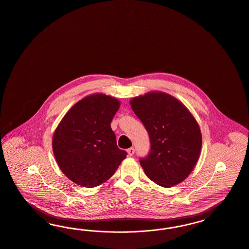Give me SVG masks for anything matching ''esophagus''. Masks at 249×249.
<instances>
[{
	"label": "esophagus",
	"instance_id": "1",
	"mask_svg": "<svg viewBox=\"0 0 249 249\" xmlns=\"http://www.w3.org/2000/svg\"><path fill=\"white\" fill-rule=\"evenodd\" d=\"M127 152H128V154H129V156H132L133 154H134V152H135V150L133 147H130L129 149H127Z\"/></svg>",
	"mask_w": 249,
	"mask_h": 249
}]
</instances>
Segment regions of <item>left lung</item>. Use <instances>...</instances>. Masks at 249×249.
I'll use <instances>...</instances> for the list:
<instances>
[{
	"instance_id": "8db88e82",
	"label": "left lung",
	"mask_w": 249,
	"mask_h": 249,
	"mask_svg": "<svg viewBox=\"0 0 249 249\" xmlns=\"http://www.w3.org/2000/svg\"><path fill=\"white\" fill-rule=\"evenodd\" d=\"M130 105L149 135V154L140 159L146 176L163 187L184 180L195 168L202 146L196 120L179 101L165 92L135 97Z\"/></svg>"
}]
</instances>
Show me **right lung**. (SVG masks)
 Returning <instances> with one entry per match:
<instances>
[{
    "label": "right lung",
    "instance_id": "add662e5",
    "mask_svg": "<svg viewBox=\"0 0 249 249\" xmlns=\"http://www.w3.org/2000/svg\"><path fill=\"white\" fill-rule=\"evenodd\" d=\"M120 101L106 94L87 96L65 115L53 138L54 158L73 182L92 188L109 179L126 159L110 123Z\"/></svg>",
    "mask_w": 249,
    "mask_h": 249
}]
</instances>
